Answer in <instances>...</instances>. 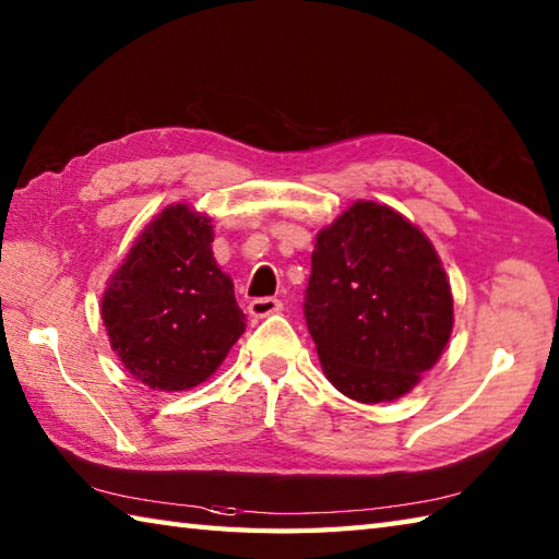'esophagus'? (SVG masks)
<instances>
[{
    "instance_id": "34e87169",
    "label": "esophagus",
    "mask_w": 559,
    "mask_h": 559,
    "mask_svg": "<svg viewBox=\"0 0 559 559\" xmlns=\"http://www.w3.org/2000/svg\"><path fill=\"white\" fill-rule=\"evenodd\" d=\"M282 311V301L275 297H258L250 299L248 304V313L255 316V319H265L270 313H280Z\"/></svg>"
}]
</instances>
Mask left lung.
<instances>
[{
	"mask_svg": "<svg viewBox=\"0 0 559 559\" xmlns=\"http://www.w3.org/2000/svg\"><path fill=\"white\" fill-rule=\"evenodd\" d=\"M304 319L338 392L362 404L394 402L445 350L452 294L414 224L384 204L357 202L316 238Z\"/></svg>",
	"mask_w": 559,
	"mask_h": 559,
	"instance_id": "obj_1",
	"label": "left lung"
}]
</instances>
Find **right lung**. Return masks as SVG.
<instances>
[{
    "label": "right lung",
    "mask_w": 559,
    "mask_h": 559,
    "mask_svg": "<svg viewBox=\"0 0 559 559\" xmlns=\"http://www.w3.org/2000/svg\"><path fill=\"white\" fill-rule=\"evenodd\" d=\"M209 218L185 204L145 226L102 297L111 347L139 382L163 392L202 384L240 333L234 282L218 270Z\"/></svg>",
    "instance_id": "right-lung-1"
}]
</instances>
